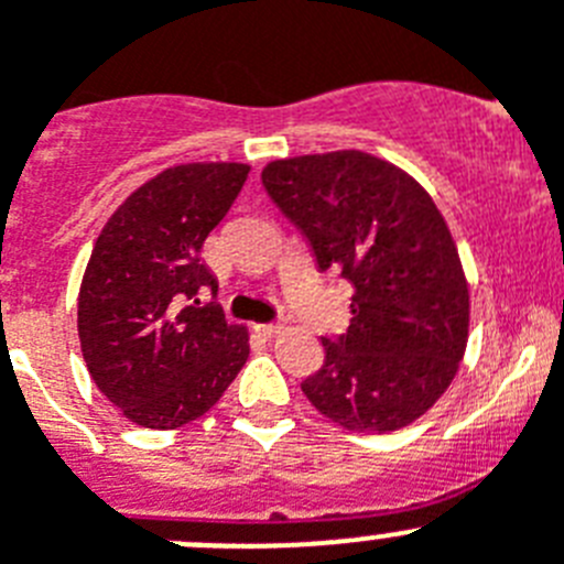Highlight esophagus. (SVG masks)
Instances as JSON below:
<instances>
[{
    "label": "esophagus",
    "instance_id": "esophagus-1",
    "mask_svg": "<svg viewBox=\"0 0 564 564\" xmlns=\"http://www.w3.org/2000/svg\"><path fill=\"white\" fill-rule=\"evenodd\" d=\"M256 334L264 336V339H275L278 334H281V325L270 323V325H256Z\"/></svg>",
    "mask_w": 564,
    "mask_h": 564
}]
</instances>
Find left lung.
<instances>
[{
    "mask_svg": "<svg viewBox=\"0 0 564 564\" xmlns=\"http://www.w3.org/2000/svg\"><path fill=\"white\" fill-rule=\"evenodd\" d=\"M261 183L319 270L354 283L350 328L323 339L325 365L303 394L347 431L406 429L451 387L467 347L470 286L448 223L412 175L361 150L281 158Z\"/></svg>",
    "mask_w": 564,
    "mask_h": 564,
    "instance_id": "8db88e82",
    "label": "left lung"
}]
</instances>
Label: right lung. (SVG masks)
Returning <instances> with one entry per match:
<instances>
[{
  "label": "right lung",
  "instance_id": "add662e5",
  "mask_svg": "<svg viewBox=\"0 0 564 564\" xmlns=\"http://www.w3.org/2000/svg\"><path fill=\"white\" fill-rule=\"evenodd\" d=\"M247 163H181L135 188L97 236L77 297V334L99 392L130 423L170 431L203 417L250 356L245 325L183 307L217 278L205 239L247 181Z\"/></svg>",
  "mask_w": 564,
  "mask_h": 564
}]
</instances>
